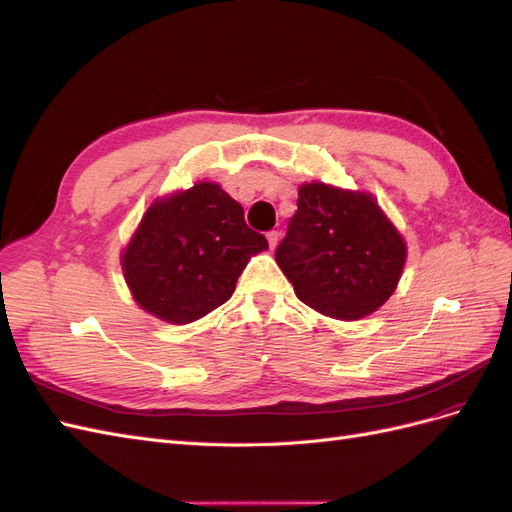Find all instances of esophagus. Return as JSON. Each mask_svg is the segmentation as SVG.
Listing matches in <instances>:
<instances>
[{
    "label": "esophagus",
    "mask_w": 512,
    "mask_h": 512,
    "mask_svg": "<svg viewBox=\"0 0 512 512\" xmlns=\"http://www.w3.org/2000/svg\"><path fill=\"white\" fill-rule=\"evenodd\" d=\"M279 238H281V233L279 231H268V242H270V248H274L276 244H279Z\"/></svg>",
    "instance_id": "esophagus-1"
}]
</instances>
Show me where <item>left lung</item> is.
Segmentation results:
<instances>
[{"instance_id": "obj_1", "label": "left lung", "mask_w": 512, "mask_h": 512, "mask_svg": "<svg viewBox=\"0 0 512 512\" xmlns=\"http://www.w3.org/2000/svg\"><path fill=\"white\" fill-rule=\"evenodd\" d=\"M405 242L369 193L302 184L274 259L296 296L321 315L356 321L397 287Z\"/></svg>"}]
</instances>
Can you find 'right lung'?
Wrapping results in <instances>:
<instances>
[{"mask_svg": "<svg viewBox=\"0 0 512 512\" xmlns=\"http://www.w3.org/2000/svg\"><path fill=\"white\" fill-rule=\"evenodd\" d=\"M266 248L236 199L197 182L152 203L122 253V270L143 311L188 324L227 302L248 259Z\"/></svg>", "mask_w": 512, "mask_h": 512, "instance_id": "add662e5", "label": "right lung"}]
</instances>
